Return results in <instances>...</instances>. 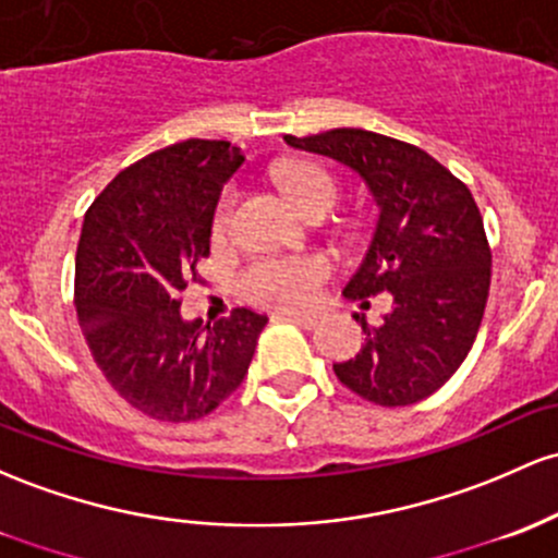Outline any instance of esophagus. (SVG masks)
I'll return each instance as SVG.
<instances>
[{
  "label": "esophagus",
  "mask_w": 558,
  "mask_h": 558,
  "mask_svg": "<svg viewBox=\"0 0 558 558\" xmlns=\"http://www.w3.org/2000/svg\"><path fill=\"white\" fill-rule=\"evenodd\" d=\"M275 317H278V320H293V323H299L302 328L317 326V320H320V317L307 315V312H275Z\"/></svg>",
  "instance_id": "34e87169"
}]
</instances>
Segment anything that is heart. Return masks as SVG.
I'll return each instance as SVG.
<instances>
[{
	"instance_id": "heart-1",
	"label": "heart",
	"mask_w": 558,
	"mask_h": 558,
	"mask_svg": "<svg viewBox=\"0 0 558 558\" xmlns=\"http://www.w3.org/2000/svg\"><path fill=\"white\" fill-rule=\"evenodd\" d=\"M278 185L289 195L299 211L312 214L317 209H330L339 195V182L326 167L315 161H291L278 171ZM238 190L228 187L219 195L214 209V235L222 238L230 230L232 211H235ZM328 259L317 254L299 256H259L241 272V289L248 302L275 310L307 307L315 299L323 280H328Z\"/></svg>"
}]
</instances>
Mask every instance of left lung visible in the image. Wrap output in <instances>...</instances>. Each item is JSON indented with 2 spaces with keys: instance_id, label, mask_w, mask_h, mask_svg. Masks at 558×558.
Returning a JSON list of instances; mask_svg holds the SVG:
<instances>
[{
  "instance_id": "obj_1",
  "label": "left lung",
  "mask_w": 558,
  "mask_h": 558,
  "mask_svg": "<svg viewBox=\"0 0 558 558\" xmlns=\"http://www.w3.org/2000/svg\"><path fill=\"white\" fill-rule=\"evenodd\" d=\"M286 143L357 171L378 206L344 296L368 307V296L389 293L391 310L378 326L354 312L365 341L333 373L373 405L426 400L461 368L485 315L493 254L474 195L437 158L387 134L330 130Z\"/></svg>"
}]
</instances>
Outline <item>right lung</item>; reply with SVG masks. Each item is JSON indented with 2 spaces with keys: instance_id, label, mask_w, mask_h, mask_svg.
Returning <instances> with one entry per match:
<instances>
[{
  "instance_id": "add662e5",
  "label": "right lung",
  "mask_w": 558,
  "mask_h": 558,
  "mask_svg": "<svg viewBox=\"0 0 558 558\" xmlns=\"http://www.w3.org/2000/svg\"><path fill=\"white\" fill-rule=\"evenodd\" d=\"M241 163L228 140H185L119 171L84 214L78 326L110 387L156 421H198L228 400L267 326L246 307L206 328L180 315V293L209 256L219 193Z\"/></svg>"
}]
</instances>
